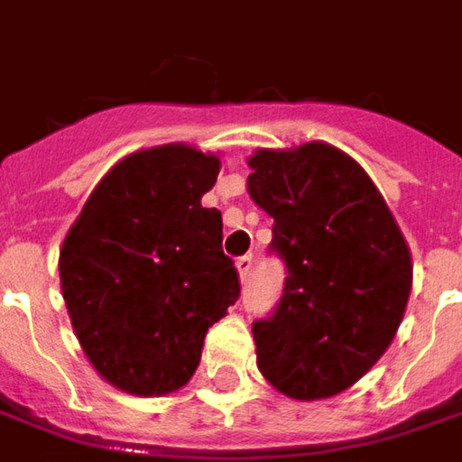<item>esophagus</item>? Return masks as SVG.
Wrapping results in <instances>:
<instances>
[{
    "instance_id": "1",
    "label": "esophagus",
    "mask_w": 462,
    "mask_h": 462,
    "mask_svg": "<svg viewBox=\"0 0 462 462\" xmlns=\"http://www.w3.org/2000/svg\"><path fill=\"white\" fill-rule=\"evenodd\" d=\"M236 269H238V279H241V284H244L251 273V256H241V259H236Z\"/></svg>"
}]
</instances>
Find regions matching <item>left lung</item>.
Returning a JSON list of instances; mask_svg holds the SVG:
<instances>
[{
	"mask_svg": "<svg viewBox=\"0 0 462 462\" xmlns=\"http://www.w3.org/2000/svg\"><path fill=\"white\" fill-rule=\"evenodd\" d=\"M246 190L273 218L284 297L254 322L256 365L276 393L324 400L372 370L395 339L412 289V256L365 168L314 140L259 148Z\"/></svg>",
	"mask_w": 462,
	"mask_h": 462,
	"instance_id": "1",
	"label": "left lung"
}]
</instances>
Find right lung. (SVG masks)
<instances>
[{
	"label": "right lung",
	"mask_w": 462,
	"mask_h": 462,
	"mask_svg": "<svg viewBox=\"0 0 462 462\" xmlns=\"http://www.w3.org/2000/svg\"><path fill=\"white\" fill-rule=\"evenodd\" d=\"M221 171L186 143L143 148L92 189L60 246V286L95 372L135 397L193 377L208 327L238 299L221 211L203 208Z\"/></svg>",
	"instance_id": "1"
}]
</instances>
